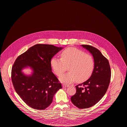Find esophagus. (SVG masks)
I'll return each mask as SVG.
<instances>
[{
  "mask_svg": "<svg viewBox=\"0 0 127 127\" xmlns=\"http://www.w3.org/2000/svg\"><path fill=\"white\" fill-rule=\"evenodd\" d=\"M70 87V86L69 85H67V84H63V87Z\"/></svg>",
  "mask_w": 127,
  "mask_h": 127,
  "instance_id": "esophagus-1",
  "label": "esophagus"
}]
</instances>
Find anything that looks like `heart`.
I'll return each mask as SVG.
<instances>
[{
  "label": "heart",
  "mask_w": 127,
  "mask_h": 127,
  "mask_svg": "<svg viewBox=\"0 0 127 127\" xmlns=\"http://www.w3.org/2000/svg\"><path fill=\"white\" fill-rule=\"evenodd\" d=\"M61 58L54 57L51 64L54 73L60 76L69 66V72L61 75L60 80L67 83L77 80L83 82L88 80L93 73L95 61L93 57L83 51L73 47L65 49L61 54Z\"/></svg>",
  "instance_id": "1"
}]
</instances>
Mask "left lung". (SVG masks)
<instances>
[{
  "label": "left lung",
  "instance_id": "8db88e82",
  "mask_svg": "<svg viewBox=\"0 0 127 127\" xmlns=\"http://www.w3.org/2000/svg\"><path fill=\"white\" fill-rule=\"evenodd\" d=\"M92 54L95 68L91 77L86 82L76 86V92L71 98L74 105L84 109L96 104L106 94L111 78V69L107 58L96 48L82 45Z\"/></svg>",
  "mask_w": 127,
  "mask_h": 127
}]
</instances>
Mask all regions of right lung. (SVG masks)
Instances as JSON below:
<instances>
[{
	"mask_svg": "<svg viewBox=\"0 0 127 127\" xmlns=\"http://www.w3.org/2000/svg\"><path fill=\"white\" fill-rule=\"evenodd\" d=\"M63 48L53 45L37 44L19 56L11 70L14 89L29 106L43 110L53 101L54 94L62 88L61 84L52 71L51 60ZM28 66L34 70L27 76L22 69Z\"/></svg>",
	"mask_w": 127,
	"mask_h": 127,
	"instance_id": "obj_1",
	"label": "right lung"
}]
</instances>
